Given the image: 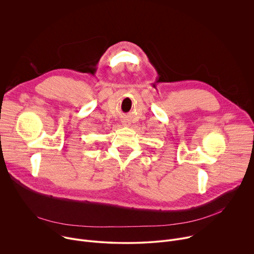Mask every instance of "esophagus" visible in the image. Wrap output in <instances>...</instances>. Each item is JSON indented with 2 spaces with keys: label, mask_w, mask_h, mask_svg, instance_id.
<instances>
[{
  "label": "esophagus",
  "mask_w": 254,
  "mask_h": 254,
  "mask_svg": "<svg viewBox=\"0 0 254 254\" xmlns=\"http://www.w3.org/2000/svg\"><path fill=\"white\" fill-rule=\"evenodd\" d=\"M122 123H123L124 127H129L130 126V124H129V122L127 120H123Z\"/></svg>",
  "instance_id": "obj_1"
}]
</instances>
